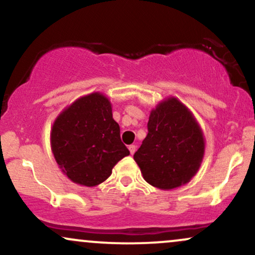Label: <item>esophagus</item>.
<instances>
[{"label": "esophagus", "mask_w": 255, "mask_h": 255, "mask_svg": "<svg viewBox=\"0 0 255 255\" xmlns=\"http://www.w3.org/2000/svg\"><path fill=\"white\" fill-rule=\"evenodd\" d=\"M128 148H129L130 154H134V152L136 151V146L135 145H129V146H128Z\"/></svg>", "instance_id": "34e87169"}]
</instances>
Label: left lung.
<instances>
[{
  "label": "left lung",
  "mask_w": 255,
  "mask_h": 255,
  "mask_svg": "<svg viewBox=\"0 0 255 255\" xmlns=\"http://www.w3.org/2000/svg\"><path fill=\"white\" fill-rule=\"evenodd\" d=\"M147 135L134 153L146 182L172 189L197 174L204 156L203 131L188 109L176 98L151 111Z\"/></svg>",
  "instance_id": "left-lung-1"
}]
</instances>
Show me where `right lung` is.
<instances>
[{"label": "right lung", "mask_w": 255, "mask_h": 255, "mask_svg": "<svg viewBox=\"0 0 255 255\" xmlns=\"http://www.w3.org/2000/svg\"><path fill=\"white\" fill-rule=\"evenodd\" d=\"M51 148L64 174L87 187L107 180L114 165L129 154L110 102L101 93L78 99L58 116L52 126Z\"/></svg>", "instance_id": "right-lung-1"}]
</instances>
